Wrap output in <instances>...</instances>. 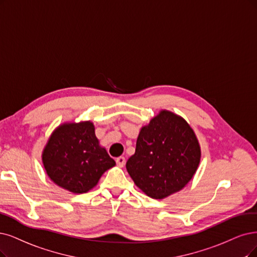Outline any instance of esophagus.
Segmentation results:
<instances>
[{"mask_svg": "<svg viewBox=\"0 0 257 257\" xmlns=\"http://www.w3.org/2000/svg\"><path fill=\"white\" fill-rule=\"evenodd\" d=\"M115 161H116V164L119 167H123V165H125V163H126V159L123 157H118Z\"/></svg>", "mask_w": 257, "mask_h": 257, "instance_id": "obj_1", "label": "esophagus"}]
</instances>
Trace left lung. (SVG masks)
Instances as JSON below:
<instances>
[{"label":"left lung","instance_id":"left-lung-1","mask_svg":"<svg viewBox=\"0 0 257 257\" xmlns=\"http://www.w3.org/2000/svg\"><path fill=\"white\" fill-rule=\"evenodd\" d=\"M201 150L194 130L177 114L162 110L141 129L126 168L147 196L164 199L192 180Z\"/></svg>","mask_w":257,"mask_h":257}]
</instances>
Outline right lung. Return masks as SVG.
<instances>
[{
  "label": "right lung",
  "mask_w": 257,
  "mask_h": 257,
  "mask_svg": "<svg viewBox=\"0 0 257 257\" xmlns=\"http://www.w3.org/2000/svg\"><path fill=\"white\" fill-rule=\"evenodd\" d=\"M46 174L58 186L74 194L89 192L102 174L115 165L99 146L91 121L66 122L50 137L42 153Z\"/></svg>",
  "instance_id": "obj_1"
}]
</instances>
